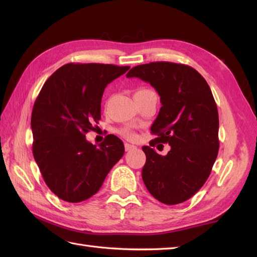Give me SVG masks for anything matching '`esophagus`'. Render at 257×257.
Segmentation results:
<instances>
[{"label": "esophagus", "mask_w": 257, "mask_h": 257, "mask_svg": "<svg viewBox=\"0 0 257 257\" xmlns=\"http://www.w3.org/2000/svg\"><path fill=\"white\" fill-rule=\"evenodd\" d=\"M136 147L134 145H130V144H124V150L125 151H130V150H134Z\"/></svg>", "instance_id": "1"}]
</instances>
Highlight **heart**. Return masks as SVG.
<instances>
[{
  "label": "heart",
  "mask_w": 257,
  "mask_h": 257,
  "mask_svg": "<svg viewBox=\"0 0 257 257\" xmlns=\"http://www.w3.org/2000/svg\"><path fill=\"white\" fill-rule=\"evenodd\" d=\"M147 92H154L151 89H148V88H140L138 89L137 91H136L135 95H139V94H147ZM120 134H121L123 137L128 138V139H133L135 138V133L133 132V130H130L129 128H122L121 130H120Z\"/></svg>",
  "instance_id": "b5f03b06"
}]
</instances>
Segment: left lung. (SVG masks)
<instances>
[{
	"mask_svg": "<svg viewBox=\"0 0 257 257\" xmlns=\"http://www.w3.org/2000/svg\"><path fill=\"white\" fill-rule=\"evenodd\" d=\"M127 77L148 81L162 103L151 125L157 138L143 147L145 185L162 203H182L203 187L219 152V112L212 91L201 74L184 64L138 65ZM158 142L172 146L167 156L151 148Z\"/></svg>",
	"mask_w": 257,
	"mask_h": 257,
	"instance_id": "left-lung-1",
	"label": "left lung"
}]
</instances>
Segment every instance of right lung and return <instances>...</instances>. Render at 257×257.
I'll use <instances>...</instances> for the list:
<instances>
[{
    "label": "right lung",
    "mask_w": 257,
    "mask_h": 257,
    "mask_svg": "<svg viewBox=\"0 0 257 257\" xmlns=\"http://www.w3.org/2000/svg\"><path fill=\"white\" fill-rule=\"evenodd\" d=\"M129 68L69 63L42 87L31 118L33 156L47 187L59 199L70 203L89 199L123 156V144L116 136L108 135L96 146L85 135L101 117L106 86Z\"/></svg>",
    "instance_id": "add662e5"
}]
</instances>
